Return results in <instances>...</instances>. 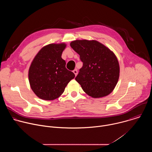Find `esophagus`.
<instances>
[{
    "label": "esophagus",
    "mask_w": 152,
    "mask_h": 152,
    "mask_svg": "<svg viewBox=\"0 0 152 152\" xmlns=\"http://www.w3.org/2000/svg\"><path fill=\"white\" fill-rule=\"evenodd\" d=\"M73 73L75 75V76H77V69H75L73 70Z\"/></svg>",
    "instance_id": "obj_1"
}]
</instances>
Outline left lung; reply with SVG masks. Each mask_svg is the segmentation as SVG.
Returning <instances> with one entry per match:
<instances>
[{"label":"left lung","instance_id":"8db88e82","mask_svg":"<svg viewBox=\"0 0 152 152\" xmlns=\"http://www.w3.org/2000/svg\"><path fill=\"white\" fill-rule=\"evenodd\" d=\"M70 45L83 62L75 79L83 91L96 99L111 94L120 76L119 62L115 53L94 39H76Z\"/></svg>","mask_w":152,"mask_h":152}]
</instances>
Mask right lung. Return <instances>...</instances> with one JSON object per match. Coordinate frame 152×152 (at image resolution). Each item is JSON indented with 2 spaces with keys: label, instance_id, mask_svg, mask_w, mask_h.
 <instances>
[{
  "label": "right lung",
  "instance_id": "obj_1",
  "mask_svg": "<svg viewBox=\"0 0 152 152\" xmlns=\"http://www.w3.org/2000/svg\"><path fill=\"white\" fill-rule=\"evenodd\" d=\"M67 45L52 43L42 47L32 60L28 71L30 86L35 94L45 100L60 97L69 82L75 77L68 70L62 58Z\"/></svg>",
  "mask_w": 152,
  "mask_h": 152
}]
</instances>
